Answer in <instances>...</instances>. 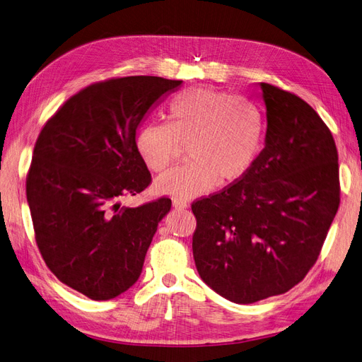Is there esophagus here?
<instances>
[{
	"label": "esophagus",
	"mask_w": 362,
	"mask_h": 362,
	"mask_svg": "<svg viewBox=\"0 0 362 362\" xmlns=\"http://www.w3.org/2000/svg\"><path fill=\"white\" fill-rule=\"evenodd\" d=\"M174 208L175 209H185V208H188V204L185 203V202H182V200H174Z\"/></svg>",
	"instance_id": "34e87169"
}]
</instances>
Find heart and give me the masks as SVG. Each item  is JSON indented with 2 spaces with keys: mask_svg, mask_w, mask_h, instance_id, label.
I'll use <instances>...</instances> for the list:
<instances>
[{
  "mask_svg": "<svg viewBox=\"0 0 362 362\" xmlns=\"http://www.w3.org/2000/svg\"><path fill=\"white\" fill-rule=\"evenodd\" d=\"M265 120L255 103L227 91L197 87L169 103L168 122H147L135 136L144 165L160 172L188 146L184 166L158 178V192L190 199L242 181L259 159Z\"/></svg>",
  "mask_w": 362,
  "mask_h": 362,
  "instance_id": "heart-1",
  "label": "heart"
}]
</instances>
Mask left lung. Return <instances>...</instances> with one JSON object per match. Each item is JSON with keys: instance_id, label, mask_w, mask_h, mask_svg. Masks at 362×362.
<instances>
[{"instance_id": "obj_1", "label": "left lung", "mask_w": 362, "mask_h": 362, "mask_svg": "<svg viewBox=\"0 0 362 362\" xmlns=\"http://www.w3.org/2000/svg\"><path fill=\"white\" fill-rule=\"evenodd\" d=\"M265 147L233 185L193 202L202 280L235 303L283 295L317 262L340 204L336 143L293 93L261 82Z\"/></svg>"}]
</instances>
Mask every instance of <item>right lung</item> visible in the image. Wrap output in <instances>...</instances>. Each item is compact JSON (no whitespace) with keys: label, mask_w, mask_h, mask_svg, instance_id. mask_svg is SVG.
Segmentation results:
<instances>
[{"label":"right lung","mask_w":362,"mask_h":362,"mask_svg":"<svg viewBox=\"0 0 362 362\" xmlns=\"http://www.w3.org/2000/svg\"><path fill=\"white\" fill-rule=\"evenodd\" d=\"M182 81L125 76L94 82L42 127L26 177V196L44 262L66 286L109 300L139 280L158 223L170 209L159 197L122 202L151 184L135 147L147 110Z\"/></svg>","instance_id":"obj_1"}]
</instances>
